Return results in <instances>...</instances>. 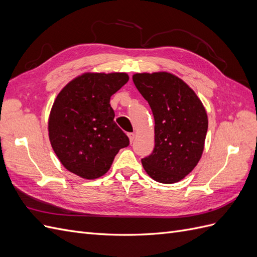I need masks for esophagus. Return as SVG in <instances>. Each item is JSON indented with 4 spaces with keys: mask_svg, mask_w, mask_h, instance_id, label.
I'll return each instance as SVG.
<instances>
[{
    "mask_svg": "<svg viewBox=\"0 0 257 257\" xmlns=\"http://www.w3.org/2000/svg\"><path fill=\"white\" fill-rule=\"evenodd\" d=\"M127 136H128V139H130V143H131V144L133 143L134 139H135V134H134V133H128Z\"/></svg>",
    "mask_w": 257,
    "mask_h": 257,
    "instance_id": "1",
    "label": "esophagus"
}]
</instances>
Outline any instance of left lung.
<instances>
[{
    "label": "left lung",
    "mask_w": 257,
    "mask_h": 257,
    "mask_svg": "<svg viewBox=\"0 0 257 257\" xmlns=\"http://www.w3.org/2000/svg\"><path fill=\"white\" fill-rule=\"evenodd\" d=\"M133 81L154 116V149L142 160L144 169L160 183L181 181L204 152L205 107L190 85L172 73H136Z\"/></svg>",
    "instance_id": "obj_1"
}]
</instances>
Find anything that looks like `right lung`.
Here are the masks:
<instances>
[{
	"label": "right lung",
	"instance_id": "right-lung-1",
	"mask_svg": "<svg viewBox=\"0 0 257 257\" xmlns=\"http://www.w3.org/2000/svg\"><path fill=\"white\" fill-rule=\"evenodd\" d=\"M130 79L126 73L75 77L54 99L48 119L52 149L68 172L93 180L111 167L130 141L116 125L110 97Z\"/></svg>",
	"mask_w": 257,
	"mask_h": 257
}]
</instances>
